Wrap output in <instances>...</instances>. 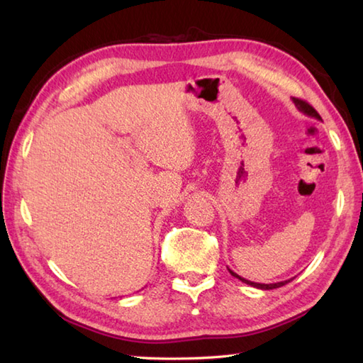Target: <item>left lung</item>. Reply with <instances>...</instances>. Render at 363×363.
I'll use <instances>...</instances> for the list:
<instances>
[{"mask_svg": "<svg viewBox=\"0 0 363 363\" xmlns=\"http://www.w3.org/2000/svg\"><path fill=\"white\" fill-rule=\"evenodd\" d=\"M293 99V103H295V106L298 107V111L299 112H303V113H306V115H309V117H313V118H317V120H321V117H320V113L313 109V107L309 104V103H306V101H303V99H299V98H291ZM229 269V273L233 274L234 277H237V279H240L242 282H245V284H248V285H251V287H256V289H260V290H273V289H279V287H282V285H285V284H289L290 281H293V277L291 279H287V281H282V282H274V284H259V282H251V281H248V279H245V277H242V276H238L237 273H234L233 269L230 268H228Z\"/></svg>", "mask_w": 363, "mask_h": 363, "instance_id": "obj_1", "label": "left lung"}]
</instances>
